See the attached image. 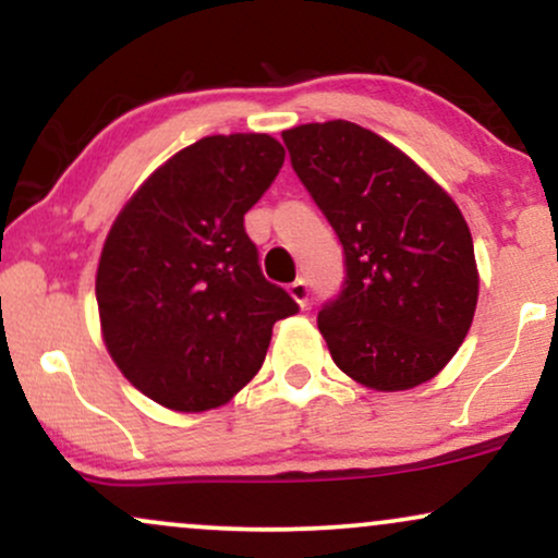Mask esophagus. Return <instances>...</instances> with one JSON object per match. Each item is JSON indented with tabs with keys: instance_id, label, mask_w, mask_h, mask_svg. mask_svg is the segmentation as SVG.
<instances>
[{
	"instance_id": "obj_1",
	"label": "esophagus",
	"mask_w": 558,
	"mask_h": 558,
	"mask_svg": "<svg viewBox=\"0 0 558 558\" xmlns=\"http://www.w3.org/2000/svg\"><path fill=\"white\" fill-rule=\"evenodd\" d=\"M288 293H291V296H293V301H296V304L306 306V301H310V283H306L304 278L293 280V283L288 286Z\"/></svg>"
}]
</instances>
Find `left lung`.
Masks as SVG:
<instances>
[{
  "mask_svg": "<svg viewBox=\"0 0 558 558\" xmlns=\"http://www.w3.org/2000/svg\"><path fill=\"white\" fill-rule=\"evenodd\" d=\"M283 144L343 246L341 293L317 315L332 362L375 390L427 383L459 351L477 306L459 207L401 149L349 120L291 128Z\"/></svg>",
  "mask_w": 558,
  "mask_h": 558,
  "instance_id": "8db88e82",
  "label": "left lung"
}]
</instances>
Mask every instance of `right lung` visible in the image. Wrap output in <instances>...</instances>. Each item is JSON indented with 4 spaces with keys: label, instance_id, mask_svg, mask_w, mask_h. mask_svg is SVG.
<instances>
[{
    "label": "right lung",
    "instance_id": "add662e5",
    "mask_svg": "<svg viewBox=\"0 0 558 558\" xmlns=\"http://www.w3.org/2000/svg\"><path fill=\"white\" fill-rule=\"evenodd\" d=\"M286 149L267 133L207 136L151 172L118 215L96 270L107 351L141 393L207 412L259 373L272 325L299 312L265 280L243 215Z\"/></svg>",
    "mask_w": 558,
    "mask_h": 558
}]
</instances>
